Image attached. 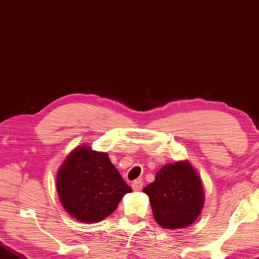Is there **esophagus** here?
<instances>
[{"instance_id":"34e87169","label":"esophagus","mask_w":259,"mask_h":259,"mask_svg":"<svg viewBox=\"0 0 259 259\" xmlns=\"http://www.w3.org/2000/svg\"><path fill=\"white\" fill-rule=\"evenodd\" d=\"M142 188H143V182L141 180H135L132 183V189H133L134 191H141Z\"/></svg>"}]
</instances>
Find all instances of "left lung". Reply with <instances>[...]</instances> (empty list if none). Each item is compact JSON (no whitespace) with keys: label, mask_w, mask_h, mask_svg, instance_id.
Returning <instances> with one entry per match:
<instances>
[{"label":"left lung","mask_w":259,"mask_h":259,"mask_svg":"<svg viewBox=\"0 0 259 259\" xmlns=\"http://www.w3.org/2000/svg\"><path fill=\"white\" fill-rule=\"evenodd\" d=\"M143 192L149 196L155 221L168 230L191 226L204 203L201 178L188 160L163 165Z\"/></svg>","instance_id":"1"}]
</instances>
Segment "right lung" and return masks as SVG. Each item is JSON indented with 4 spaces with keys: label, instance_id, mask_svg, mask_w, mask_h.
Instances as JSON below:
<instances>
[{
    "label": "right lung",
    "instance_id": "1",
    "mask_svg": "<svg viewBox=\"0 0 259 259\" xmlns=\"http://www.w3.org/2000/svg\"><path fill=\"white\" fill-rule=\"evenodd\" d=\"M56 187L62 207L73 219L97 224L132 192L106 152L87 144L73 149L57 173Z\"/></svg>",
    "mask_w": 259,
    "mask_h": 259
}]
</instances>
